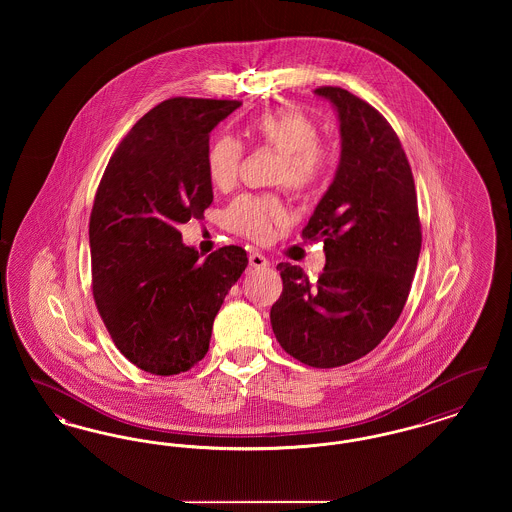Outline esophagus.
<instances>
[{"label":"esophagus","instance_id":"obj_1","mask_svg":"<svg viewBox=\"0 0 512 512\" xmlns=\"http://www.w3.org/2000/svg\"><path fill=\"white\" fill-rule=\"evenodd\" d=\"M249 265L251 268H267L268 267V259L263 255V253H259V251H253V253H249Z\"/></svg>","mask_w":512,"mask_h":512}]
</instances>
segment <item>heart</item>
<instances>
[{
    "label": "heart",
    "instance_id": "1",
    "mask_svg": "<svg viewBox=\"0 0 512 512\" xmlns=\"http://www.w3.org/2000/svg\"><path fill=\"white\" fill-rule=\"evenodd\" d=\"M251 134L282 155L276 182L297 194H309L322 184L330 169V153L318 142L317 121L297 109L267 111L249 124ZM244 159V146L232 136H220L207 151V174L213 186L228 190L236 184ZM286 219L276 195H242L222 215L226 230L255 242L267 240L274 224Z\"/></svg>",
    "mask_w": 512,
    "mask_h": 512
}]
</instances>
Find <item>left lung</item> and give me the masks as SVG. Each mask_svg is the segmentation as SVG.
I'll use <instances>...</instances> for the list:
<instances>
[{
	"instance_id": "1",
	"label": "left lung",
	"mask_w": 512,
	"mask_h": 512,
	"mask_svg": "<svg viewBox=\"0 0 512 512\" xmlns=\"http://www.w3.org/2000/svg\"><path fill=\"white\" fill-rule=\"evenodd\" d=\"M340 119V167L303 240L324 242L317 280L280 263L284 290L270 309L282 349L303 365L336 368L388 336L411 292L422 245L413 171L401 142L365 99L320 86Z\"/></svg>"
}]
</instances>
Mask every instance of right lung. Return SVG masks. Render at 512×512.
<instances>
[{
  "instance_id": "add662e5",
  "label": "right lung",
  "mask_w": 512,
  "mask_h": 512,
  "mask_svg": "<svg viewBox=\"0 0 512 512\" xmlns=\"http://www.w3.org/2000/svg\"><path fill=\"white\" fill-rule=\"evenodd\" d=\"M242 103L171 98L132 126L101 176L92 215V293L132 365L172 376L209 351L213 322L247 253L224 245L205 261L178 224L213 203L209 134Z\"/></svg>"
}]
</instances>
